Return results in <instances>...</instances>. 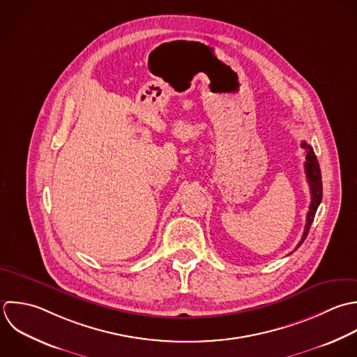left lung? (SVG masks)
I'll list each match as a JSON object with an SVG mask.
<instances>
[{"label": "left lung", "mask_w": 357, "mask_h": 357, "mask_svg": "<svg viewBox=\"0 0 357 357\" xmlns=\"http://www.w3.org/2000/svg\"><path fill=\"white\" fill-rule=\"evenodd\" d=\"M302 147L306 150V162H305V168H306V178L307 182L310 185V193H312V202H310V207H309V213H307V218H306V227H305V232L303 236L301 239V242L298 243L296 249L301 248V245L305 242L312 222L314 220L316 211L321 203L323 199V182H321V171H320V165L317 161V157L314 154V150L310 144H307L306 142H302ZM295 249V250H296Z\"/></svg>", "instance_id": "obj_1"}]
</instances>
